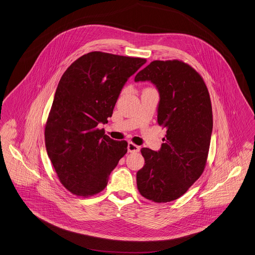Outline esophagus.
<instances>
[{"label": "esophagus", "instance_id": "obj_1", "mask_svg": "<svg viewBox=\"0 0 255 255\" xmlns=\"http://www.w3.org/2000/svg\"><path fill=\"white\" fill-rule=\"evenodd\" d=\"M128 151L129 152H138L139 151V146L136 145L133 142L128 143Z\"/></svg>", "mask_w": 255, "mask_h": 255}]
</instances>
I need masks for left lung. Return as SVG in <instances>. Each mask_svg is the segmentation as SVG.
Returning <instances> with one entry per match:
<instances>
[{
	"label": "left lung",
	"instance_id": "obj_1",
	"mask_svg": "<svg viewBox=\"0 0 255 255\" xmlns=\"http://www.w3.org/2000/svg\"><path fill=\"white\" fill-rule=\"evenodd\" d=\"M135 81L155 85L160 96L157 122L167 129L158 151L140 150L145 164L137 173V189L153 202H171L204 172L213 132L210 94L196 71L178 60L153 61Z\"/></svg>",
	"mask_w": 255,
	"mask_h": 255
}]
</instances>
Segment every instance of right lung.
Instances as JSON below:
<instances>
[{
    "label": "right lung",
    "instance_id": "right-lung-1",
    "mask_svg": "<svg viewBox=\"0 0 255 255\" xmlns=\"http://www.w3.org/2000/svg\"><path fill=\"white\" fill-rule=\"evenodd\" d=\"M146 60L93 51L76 60L59 81L46 121L48 157L61 183L73 194H97L127 152V141L97 128L112 118L128 79Z\"/></svg>",
    "mask_w": 255,
    "mask_h": 255
}]
</instances>
